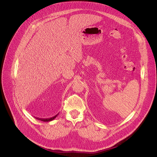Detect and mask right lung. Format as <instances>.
<instances>
[{
  "label": "right lung",
  "instance_id": "obj_1",
  "mask_svg": "<svg viewBox=\"0 0 157 157\" xmlns=\"http://www.w3.org/2000/svg\"><path fill=\"white\" fill-rule=\"evenodd\" d=\"M59 114V113L58 114H56V116L52 117H50V118H47V119H41V118H38V117H35V119L39 120V121H43V122H50V121H52L53 120H54L56 117Z\"/></svg>",
  "mask_w": 157,
  "mask_h": 157
}]
</instances>
